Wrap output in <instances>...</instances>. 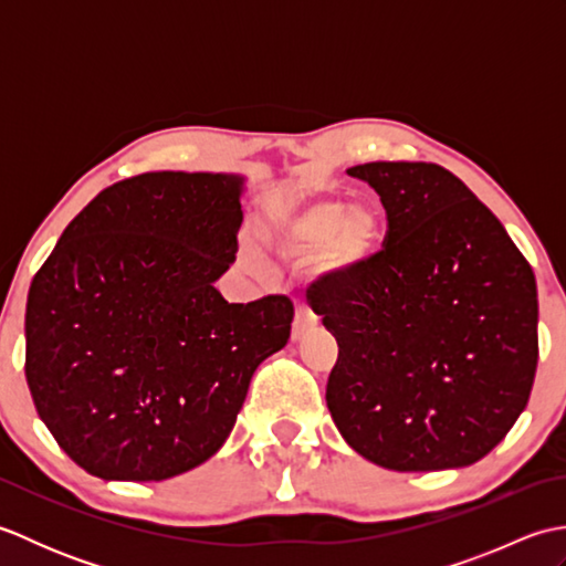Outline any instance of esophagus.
Returning a JSON list of instances; mask_svg holds the SVG:
<instances>
[{
    "instance_id": "esophagus-1",
    "label": "esophagus",
    "mask_w": 566,
    "mask_h": 566,
    "mask_svg": "<svg viewBox=\"0 0 566 566\" xmlns=\"http://www.w3.org/2000/svg\"><path fill=\"white\" fill-rule=\"evenodd\" d=\"M318 326V316L314 311L308 308H296V316H294V326H292V340H302L308 331H314Z\"/></svg>"
}]
</instances>
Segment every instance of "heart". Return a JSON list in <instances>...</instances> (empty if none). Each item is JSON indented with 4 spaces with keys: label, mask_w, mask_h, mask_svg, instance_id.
<instances>
[{
    "label": "heart",
    "mask_w": 566,
    "mask_h": 566,
    "mask_svg": "<svg viewBox=\"0 0 566 566\" xmlns=\"http://www.w3.org/2000/svg\"><path fill=\"white\" fill-rule=\"evenodd\" d=\"M381 216L371 203L318 199L286 211L274 226V248L284 258L316 260L333 274L365 268L381 240Z\"/></svg>",
    "instance_id": "obj_1"
}]
</instances>
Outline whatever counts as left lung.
<instances>
[{
  "label": "left lung",
  "mask_w": 566,
  "mask_h": 566,
  "mask_svg": "<svg viewBox=\"0 0 566 566\" xmlns=\"http://www.w3.org/2000/svg\"><path fill=\"white\" fill-rule=\"evenodd\" d=\"M387 211L384 248L311 284L335 340L340 436L394 472L469 467L506 438L537 369V286L506 228L436 163L347 170Z\"/></svg>",
  "instance_id": "8db88e82"
}]
</instances>
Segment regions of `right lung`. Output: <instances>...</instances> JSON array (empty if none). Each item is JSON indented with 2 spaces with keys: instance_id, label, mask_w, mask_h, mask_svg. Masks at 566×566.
<instances>
[{
  "instance_id": "add662e5",
  "label": "right lung",
  "mask_w": 566,
  "mask_h": 566,
  "mask_svg": "<svg viewBox=\"0 0 566 566\" xmlns=\"http://www.w3.org/2000/svg\"><path fill=\"white\" fill-rule=\"evenodd\" d=\"M243 177L146 172L99 191L35 272L27 381L84 472L163 482L231 436L258 365L290 340L294 304H228Z\"/></svg>"
}]
</instances>
